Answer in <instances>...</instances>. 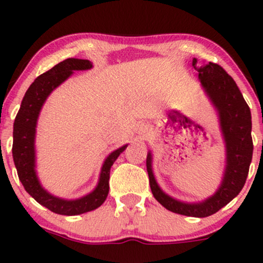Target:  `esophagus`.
<instances>
[{"label": "esophagus", "instance_id": "1", "mask_svg": "<svg viewBox=\"0 0 263 263\" xmlns=\"http://www.w3.org/2000/svg\"><path fill=\"white\" fill-rule=\"evenodd\" d=\"M141 131L143 132V134H144V132L148 131V127H147V126H142V127H141Z\"/></svg>", "mask_w": 263, "mask_h": 263}]
</instances>
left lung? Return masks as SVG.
Wrapping results in <instances>:
<instances>
[{"label":"left lung","instance_id":"left-lung-1","mask_svg":"<svg viewBox=\"0 0 263 263\" xmlns=\"http://www.w3.org/2000/svg\"><path fill=\"white\" fill-rule=\"evenodd\" d=\"M199 80L219 112L220 127L226 147L224 178L214 195L200 203H183L165 194L157 184L152 172V155H147V172L153 197L165 209L193 218L210 216L224 208L243 188L252 161L251 111L242 93L221 66L215 63H198L193 59Z\"/></svg>","mask_w":263,"mask_h":263}]
</instances>
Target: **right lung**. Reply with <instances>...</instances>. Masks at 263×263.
Instances as JSON below:
<instances>
[{"mask_svg":"<svg viewBox=\"0 0 263 263\" xmlns=\"http://www.w3.org/2000/svg\"><path fill=\"white\" fill-rule=\"evenodd\" d=\"M91 68L92 64L89 60L69 58L54 65L50 70L39 75L26 91L13 123L12 156H13L14 165H16L21 183L25 186L26 192L32 198H34V200L60 215H80L87 211L95 210L106 200L108 188H110L108 179H110L111 165L127 147V144H125L121 148L114 151L108 155L102 164L98 185L85 197L75 199V200L57 198L49 194L39 183L37 173H35L34 140L41 108L50 92L63 81L68 79L74 70H87Z\"/></svg>","mask_w":263,"mask_h":263,"instance_id":"right-lung-1","label":"right lung"}]
</instances>
